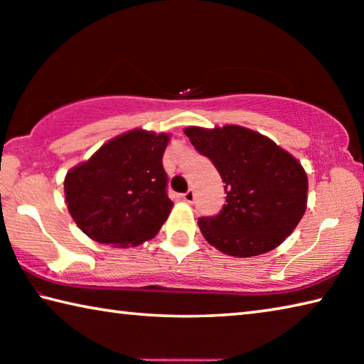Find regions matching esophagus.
Segmentation results:
<instances>
[{"mask_svg": "<svg viewBox=\"0 0 364 364\" xmlns=\"http://www.w3.org/2000/svg\"><path fill=\"white\" fill-rule=\"evenodd\" d=\"M194 199H196V194H194L193 189H189V191H186V193L183 194V200L188 202V204H193Z\"/></svg>", "mask_w": 364, "mask_h": 364, "instance_id": "obj_1", "label": "esophagus"}]
</instances>
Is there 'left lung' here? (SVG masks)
Masks as SVG:
<instances>
[{"label":"left lung","mask_w":364,"mask_h":364,"mask_svg":"<svg viewBox=\"0 0 364 364\" xmlns=\"http://www.w3.org/2000/svg\"><path fill=\"white\" fill-rule=\"evenodd\" d=\"M184 133L197 152L212 160L225 183L223 208L199 218L208 244L232 257H254L278 247L305 213L304 167L249 128L189 127Z\"/></svg>","instance_id":"obj_1"}]
</instances>
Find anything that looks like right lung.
Wrapping results in <instances>:
<instances>
[{"label":"right lung","mask_w":364,"mask_h":364,"mask_svg":"<svg viewBox=\"0 0 364 364\" xmlns=\"http://www.w3.org/2000/svg\"><path fill=\"white\" fill-rule=\"evenodd\" d=\"M167 144L164 133L128 132L67 173V207L86 236L119 247L156 236L173 205L162 164Z\"/></svg>","instance_id":"add662e5"}]
</instances>
